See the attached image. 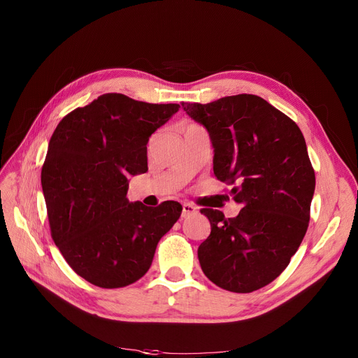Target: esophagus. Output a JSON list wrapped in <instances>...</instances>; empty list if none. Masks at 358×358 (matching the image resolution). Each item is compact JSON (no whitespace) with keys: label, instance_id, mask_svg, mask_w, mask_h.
Returning <instances> with one entry per match:
<instances>
[{"label":"esophagus","instance_id":"obj_1","mask_svg":"<svg viewBox=\"0 0 358 358\" xmlns=\"http://www.w3.org/2000/svg\"><path fill=\"white\" fill-rule=\"evenodd\" d=\"M196 213H197L196 206H193L192 203H182V213H181L182 217H189V216L196 215Z\"/></svg>","mask_w":358,"mask_h":358}]
</instances>
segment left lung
<instances>
[{
	"instance_id": "1",
	"label": "left lung",
	"mask_w": 358,
	"mask_h": 358,
	"mask_svg": "<svg viewBox=\"0 0 358 358\" xmlns=\"http://www.w3.org/2000/svg\"><path fill=\"white\" fill-rule=\"evenodd\" d=\"M209 131L213 173L234 184L235 217L201 209L210 235L197 250L203 273L224 290L251 293L289 266L308 231L315 171L299 126L252 94L181 103Z\"/></svg>"
}]
</instances>
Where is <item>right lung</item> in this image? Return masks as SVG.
<instances>
[{"instance_id":"obj_1","label":"right lung","mask_w":358,"mask_h":358,"mask_svg":"<svg viewBox=\"0 0 358 358\" xmlns=\"http://www.w3.org/2000/svg\"><path fill=\"white\" fill-rule=\"evenodd\" d=\"M117 92L78 107L56 126L42 168L52 238L69 267L103 289L135 283L152 264L181 204L129 203V177L148 171L149 136L178 111Z\"/></svg>"}]
</instances>
